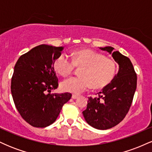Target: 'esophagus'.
Wrapping results in <instances>:
<instances>
[{
  "label": "esophagus",
  "mask_w": 152,
  "mask_h": 152,
  "mask_svg": "<svg viewBox=\"0 0 152 152\" xmlns=\"http://www.w3.org/2000/svg\"><path fill=\"white\" fill-rule=\"evenodd\" d=\"M78 96L75 95V94H73V95H72V99H78Z\"/></svg>",
  "instance_id": "esophagus-1"
}]
</instances>
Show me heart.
<instances>
[{
  "mask_svg": "<svg viewBox=\"0 0 152 152\" xmlns=\"http://www.w3.org/2000/svg\"><path fill=\"white\" fill-rule=\"evenodd\" d=\"M82 66L79 76H70L61 83L64 91L79 94L90 88H102L107 85L116 73V64L112 59L90 49H82L73 53V60L63 53L54 63L55 69L63 76L71 74L75 66Z\"/></svg>",
  "mask_w": 152,
  "mask_h": 152,
  "instance_id": "heart-1",
  "label": "heart"
}]
</instances>
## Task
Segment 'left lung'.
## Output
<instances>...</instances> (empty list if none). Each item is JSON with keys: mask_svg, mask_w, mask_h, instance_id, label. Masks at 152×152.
Segmentation results:
<instances>
[{"mask_svg": "<svg viewBox=\"0 0 152 152\" xmlns=\"http://www.w3.org/2000/svg\"><path fill=\"white\" fill-rule=\"evenodd\" d=\"M111 54L118 64V73L100 91L97 98L89 97L83 117L90 126L100 130L112 128L125 117L132 105L137 77L130 59L111 46L99 47Z\"/></svg>", "mask_w": 152, "mask_h": 152, "instance_id": "8db88e82", "label": "left lung"}]
</instances>
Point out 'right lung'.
Returning a JSON list of instances; mask_svg holds the SVG:
<instances>
[{"label":"right lung","mask_w":152,"mask_h":152,"mask_svg":"<svg viewBox=\"0 0 152 152\" xmlns=\"http://www.w3.org/2000/svg\"><path fill=\"white\" fill-rule=\"evenodd\" d=\"M64 46L41 44L18 59L11 79V94L20 116L35 127H46L56 120L71 94H51L58 86L54 63Z\"/></svg>","instance_id":"obj_1"}]
</instances>
